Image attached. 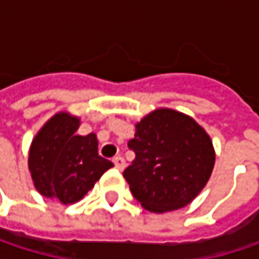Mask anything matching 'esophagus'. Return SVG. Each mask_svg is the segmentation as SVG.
<instances>
[{
    "label": "esophagus",
    "instance_id": "1",
    "mask_svg": "<svg viewBox=\"0 0 259 259\" xmlns=\"http://www.w3.org/2000/svg\"><path fill=\"white\" fill-rule=\"evenodd\" d=\"M114 163H115V168H117V169H120V171H123V169L126 168V160H124L121 156L114 157Z\"/></svg>",
    "mask_w": 259,
    "mask_h": 259
}]
</instances>
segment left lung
<instances>
[{
	"label": "left lung",
	"instance_id": "1",
	"mask_svg": "<svg viewBox=\"0 0 259 259\" xmlns=\"http://www.w3.org/2000/svg\"><path fill=\"white\" fill-rule=\"evenodd\" d=\"M129 148L135 160L123 172L130 192L153 213L179 210L204 189L214 166L210 136L193 118L160 108L136 123Z\"/></svg>",
	"mask_w": 259,
	"mask_h": 259
}]
</instances>
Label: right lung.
I'll use <instances>...</instances> for the list:
<instances>
[{
	"mask_svg": "<svg viewBox=\"0 0 259 259\" xmlns=\"http://www.w3.org/2000/svg\"><path fill=\"white\" fill-rule=\"evenodd\" d=\"M79 121L67 112L55 114L35 135L29 147L28 168L35 189L61 204H73L114 166L97 153V136L76 135Z\"/></svg>",
	"mask_w": 259,
	"mask_h": 259,
	"instance_id": "right-lung-1",
	"label": "right lung"
}]
</instances>
